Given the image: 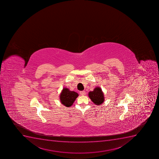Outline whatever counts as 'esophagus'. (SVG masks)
<instances>
[{"label":"esophagus","mask_w":159,"mask_h":159,"mask_svg":"<svg viewBox=\"0 0 159 159\" xmlns=\"http://www.w3.org/2000/svg\"><path fill=\"white\" fill-rule=\"evenodd\" d=\"M80 94L81 95H85L86 94V92H85V91H80Z\"/></svg>","instance_id":"1"}]
</instances>
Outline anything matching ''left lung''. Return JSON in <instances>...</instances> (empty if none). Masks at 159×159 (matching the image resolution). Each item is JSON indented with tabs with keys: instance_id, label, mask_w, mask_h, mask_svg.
<instances>
[{
	"instance_id": "obj_1",
	"label": "left lung",
	"mask_w": 159,
	"mask_h": 159,
	"mask_svg": "<svg viewBox=\"0 0 159 159\" xmlns=\"http://www.w3.org/2000/svg\"><path fill=\"white\" fill-rule=\"evenodd\" d=\"M88 96L94 104L97 105H100L103 103L105 100L104 93L101 88L97 87L94 89L93 91H90Z\"/></svg>"
}]
</instances>
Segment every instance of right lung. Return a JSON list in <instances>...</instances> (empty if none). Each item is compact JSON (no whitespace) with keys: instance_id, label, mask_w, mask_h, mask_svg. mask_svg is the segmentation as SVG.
Returning a JSON list of instances; mask_svg holds the SVG:
<instances>
[{"instance_id":"right-lung-1","label":"right lung","mask_w":159,"mask_h":159,"mask_svg":"<svg viewBox=\"0 0 159 159\" xmlns=\"http://www.w3.org/2000/svg\"><path fill=\"white\" fill-rule=\"evenodd\" d=\"M79 94L73 91H70L67 88H64L60 95L61 102L66 107H70L73 105Z\"/></svg>"}]
</instances>
